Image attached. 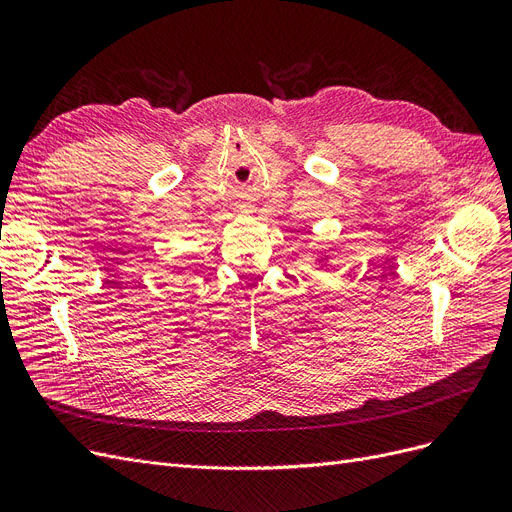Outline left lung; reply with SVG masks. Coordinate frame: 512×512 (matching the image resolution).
Wrapping results in <instances>:
<instances>
[{"label":"left lung","mask_w":512,"mask_h":512,"mask_svg":"<svg viewBox=\"0 0 512 512\" xmlns=\"http://www.w3.org/2000/svg\"><path fill=\"white\" fill-rule=\"evenodd\" d=\"M316 260H318V262H327V260H329V256H324V254H320V256L316 258Z\"/></svg>","instance_id":"obj_1"}]
</instances>
